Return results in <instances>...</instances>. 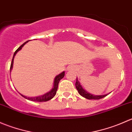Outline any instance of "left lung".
I'll use <instances>...</instances> for the list:
<instances>
[{
    "instance_id": "obj_1",
    "label": "left lung",
    "mask_w": 132,
    "mask_h": 132,
    "mask_svg": "<svg viewBox=\"0 0 132 132\" xmlns=\"http://www.w3.org/2000/svg\"><path fill=\"white\" fill-rule=\"evenodd\" d=\"M75 86L76 88H77V91H78V93L80 94L82 96L84 97V98H87L88 100H99L101 99V98H103L104 97H105L107 94H105V95H102V96H96V95H93V94H90V93H88L87 92H86L82 88V87L81 86V85L80 84L79 82L77 80L75 83Z\"/></svg>"
}]
</instances>
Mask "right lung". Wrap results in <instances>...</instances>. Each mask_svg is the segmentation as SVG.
I'll return each mask as SVG.
<instances>
[{
	"label": "right lung",
	"mask_w": 132,
	"mask_h": 132,
	"mask_svg": "<svg viewBox=\"0 0 132 132\" xmlns=\"http://www.w3.org/2000/svg\"><path fill=\"white\" fill-rule=\"evenodd\" d=\"M28 41H26V42H25L24 43L22 44V45H21V46H20V47L18 48L16 50L15 52L14 53V55H13V59H12L11 63L10 71H11V69L13 68V60H14V56H15L16 54V53L18 52L20 50H21V49H22V48L23 47V46H24L25 44L27 43ZM64 77V71H63V72L61 73V74L58 75L57 76V77H55V80H54V87H53V89L50 92H48V93H46V94H44V95L40 96H38V97H34V98H29V97L25 96L22 95V94H20L23 97V98H26V99L29 100L33 101V102H46V101L50 100H51L52 98H54V97L55 96V94H56L57 91V88H58V84H59V81L61 80L62 79V78H63Z\"/></svg>",
	"instance_id": "obj_1"
}]
</instances>
